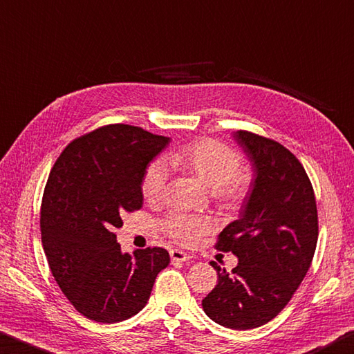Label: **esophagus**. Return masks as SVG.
Here are the masks:
<instances>
[{"mask_svg":"<svg viewBox=\"0 0 354 354\" xmlns=\"http://www.w3.org/2000/svg\"><path fill=\"white\" fill-rule=\"evenodd\" d=\"M169 253H171L172 263H185V261H189V259H191L189 253H185V252L178 250V249H172Z\"/></svg>","mask_w":354,"mask_h":354,"instance_id":"esophagus-1","label":"esophagus"}]
</instances>
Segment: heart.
Here are the masks:
<instances>
[{
	"mask_svg": "<svg viewBox=\"0 0 354 354\" xmlns=\"http://www.w3.org/2000/svg\"><path fill=\"white\" fill-rule=\"evenodd\" d=\"M167 165L187 171L213 191L214 199L222 207L232 208L243 202L250 187V177L239 171L238 153L222 142L199 140L171 152ZM167 169L163 161H153L142 176L141 193L147 202L158 201L163 194ZM165 232L178 244L193 245L208 232V222L196 216L172 214L165 221Z\"/></svg>",
	"mask_w": 354,
	"mask_h": 354,
	"instance_id": "b5f03b06",
	"label": "heart"
}]
</instances>
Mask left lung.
<instances>
[{
	"instance_id": "obj_1",
	"label": "left lung",
	"mask_w": 354,
	"mask_h": 354,
	"mask_svg": "<svg viewBox=\"0 0 354 354\" xmlns=\"http://www.w3.org/2000/svg\"><path fill=\"white\" fill-rule=\"evenodd\" d=\"M233 140L250 161L253 180L239 218L221 232L216 247L239 261L233 274L212 261L218 284L202 308L216 324L252 330L274 319L305 278L317 245V205L292 152L245 130Z\"/></svg>"
}]
</instances>
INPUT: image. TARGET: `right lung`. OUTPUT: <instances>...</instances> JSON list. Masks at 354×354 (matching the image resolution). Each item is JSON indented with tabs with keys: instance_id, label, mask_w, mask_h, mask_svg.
Here are the masks:
<instances>
[{
	"instance_id": "obj_1",
	"label": "right lung",
	"mask_w": 354,
	"mask_h": 354,
	"mask_svg": "<svg viewBox=\"0 0 354 354\" xmlns=\"http://www.w3.org/2000/svg\"><path fill=\"white\" fill-rule=\"evenodd\" d=\"M169 141L111 124L70 142L53 166L40 212L41 244L62 292L86 319L116 324L138 314L169 264L160 247L122 253L115 234L122 214L142 207V176Z\"/></svg>"
}]
</instances>
